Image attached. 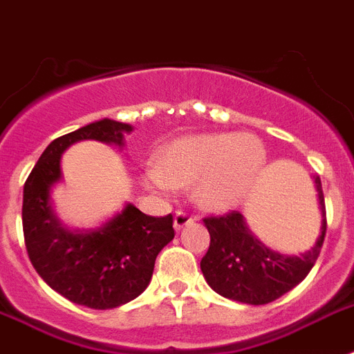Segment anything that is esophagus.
Returning <instances> with one entry per match:
<instances>
[{"label":"esophagus","mask_w":354,"mask_h":354,"mask_svg":"<svg viewBox=\"0 0 354 354\" xmlns=\"http://www.w3.org/2000/svg\"><path fill=\"white\" fill-rule=\"evenodd\" d=\"M191 223H194V216H191V214L185 212V210H178V212L174 214V228H176V230H182L183 227L191 225Z\"/></svg>","instance_id":"34e87169"}]
</instances>
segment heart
<instances>
[{
  "label": "heart",
  "instance_id": "heart-1",
  "mask_svg": "<svg viewBox=\"0 0 354 354\" xmlns=\"http://www.w3.org/2000/svg\"><path fill=\"white\" fill-rule=\"evenodd\" d=\"M264 160L263 144L248 133L187 136L167 145L160 163L145 165L144 183L162 194L194 185V200L203 209H232L254 187Z\"/></svg>",
  "mask_w": 354,
  "mask_h": 354
}]
</instances>
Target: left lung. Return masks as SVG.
Listing matches in <instances>:
<instances>
[{
  "label": "left lung",
  "instance_id": "obj_1",
  "mask_svg": "<svg viewBox=\"0 0 354 354\" xmlns=\"http://www.w3.org/2000/svg\"><path fill=\"white\" fill-rule=\"evenodd\" d=\"M319 192L322 227L315 245L301 255H283L261 243L246 227L241 212L205 218L210 246L201 259V272L219 295L245 304H268L302 283L313 268L326 237V205L322 183L313 176Z\"/></svg>",
  "mask_w": 354,
  "mask_h": 354
}]
</instances>
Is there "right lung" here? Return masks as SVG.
I'll return each instance as SVG.
<instances>
[{
	"label": "right lung",
	"instance_id": "1",
	"mask_svg": "<svg viewBox=\"0 0 354 354\" xmlns=\"http://www.w3.org/2000/svg\"><path fill=\"white\" fill-rule=\"evenodd\" d=\"M129 124L102 118L62 135L43 151L23 189V234L35 272L64 299L93 310L133 301L149 286L154 261L174 239L172 214L153 218L127 203L93 230H70L52 209L61 156L71 144L99 140L124 147Z\"/></svg>",
	"mask_w": 354,
	"mask_h": 354
}]
</instances>
